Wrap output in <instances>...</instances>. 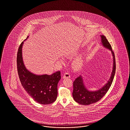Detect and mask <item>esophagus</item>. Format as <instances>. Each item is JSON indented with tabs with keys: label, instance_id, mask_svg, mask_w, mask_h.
I'll return each mask as SVG.
<instances>
[{
	"label": "esophagus",
	"instance_id": "esophagus-1",
	"mask_svg": "<svg viewBox=\"0 0 130 130\" xmlns=\"http://www.w3.org/2000/svg\"><path fill=\"white\" fill-rule=\"evenodd\" d=\"M71 77L70 73L69 72H66L64 73L63 75V78H70Z\"/></svg>",
	"mask_w": 130,
	"mask_h": 130
}]
</instances>
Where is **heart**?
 I'll use <instances>...</instances> for the list:
<instances>
[{"label":"heart","instance_id":"obj_1","mask_svg":"<svg viewBox=\"0 0 130 130\" xmlns=\"http://www.w3.org/2000/svg\"><path fill=\"white\" fill-rule=\"evenodd\" d=\"M73 65L75 66V67L77 68L81 67V66L82 65V61L80 59H77L76 60H75L74 62Z\"/></svg>","mask_w":130,"mask_h":130}]
</instances>
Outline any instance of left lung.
<instances>
[{"mask_svg":"<svg viewBox=\"0 0 130 130\" xmlns=\"http://www.w3.org/2000/svg\"><path fill=\"white\" fill-rule=\"evenodd\" d=\"M102 42L104 46L111 51L113 56V71L108 83L102 88L96 91H89L84 85L81 76L76 78L73 83V96L75 102L83 105H88L97 102L102 99L107 93L113 82L116 72V60L114 53L109 42L104 35H101Z\"/></svg>","mask_w":130,"mask_h":130,"instance_id":"left-lung-1","label":"left lung"}]
</instances>
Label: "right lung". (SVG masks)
<instances>
[{
  "label": "right lung",
  "mask_w": 130,
  "mask_h": 130,
  "mask_svg": "<svg viewBox=\"0 0 130 130\" xmlns=\"http://www.w3.org/2000/svg\"><path fill=\"white\" fill-rule=\"evenodd\" d=\"M23 42L19 47L17 54V71L22 85L37 103L43 105L52 104L57 98V84L61 79L60 72L57 71L52 75H37L27 71L22 59Z\"/></svg>",
  "instance_id": "obj_1"
}]
</instances>
